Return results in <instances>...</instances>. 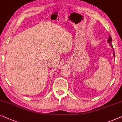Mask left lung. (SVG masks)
<instances>
[{"label":"left lung","mask_w":122,"mask_h":122,"mask_svg":"<svg viewBox=\"0 0 122 122\" xmlns=\"http://www.w3.org/2000/svg\"><path fill=\"white\" fill-rule=\"evenodd\" d=\"M112 37H111V36H109V37H108V43L109 44V45L110 46H111V47H112L113 48V46H112ZM113 52H114V57H115V53H114V51Z\"/></svg>","instance_id":"1"}]
</instances>
